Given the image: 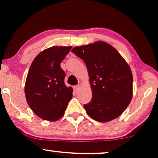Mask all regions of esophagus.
Here are the masks:
<instances>
[{
	"mask_svg": "<svg viewBox=\"0 0 158 158\" xmlns=\"http://www.w3.org/2000/svg\"><path fill=\"white\" fill-rule=\"evenodd\" d=\"M80 87H81V85H75V87H74V90H75V92H78L79 91V90H80Z\"/></svg>",
	"mask_w": 158,
	"mask_h": 158,
	"instance_id": "1",
	"label": "esophagus"
}]
</instances>
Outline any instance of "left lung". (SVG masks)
I'll return each instance as SVG.
<instances>
[{
  "label": "left lung",
  "instance_id": "left-lung-1",
  "mask_svg": "<svg viewBox=\"0 0 158 158\" xmlns=\"http://www.w3.org/2000/svg\"><path fill=\"white\" fill-rule=\"evenodd\" d=\"M85 62L91 85L92 99L84 105L88 115L99 122L117 118L132 98L131 69L118 52L106 42H94L72 49Z\"/></svg>",
  "mask_w": 158,
  "mask_h": 158
}]
</instances>
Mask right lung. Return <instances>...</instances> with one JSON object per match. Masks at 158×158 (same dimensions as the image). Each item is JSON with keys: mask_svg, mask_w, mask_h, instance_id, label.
<instances>
[{"mask_svg": "<svg viewBox=\"0 0 158 158\" xmlns=\"http://www.w3.org/2000/svg\"><path fill=\"white\" fill-rule=\"evenodd\" d=\"M72 47H52L32 62L25 83L28 105L44 120L56 121L64 115L73 89L64 84L65 73L60 63Z\"/></svg>", "mask_w": 158, "mask_h": 158, "instance_id": "1", "label": "right lung"}]
</instances>
